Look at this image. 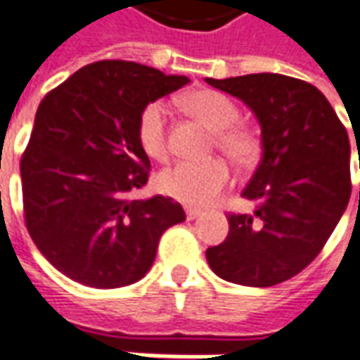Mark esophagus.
Listing matches in <instances>:
<instances>
[{"instance_id":"obj_1","label":"esophagus","mask_w":360,"mask_h":360,"mask_svg":"<svg viewBox=\"0 0 360 360\" xmlns=\"http://www.w3.org/2000/svg\"><path fill=\"white\" fill-rule=\"evenodd\" d=\"M185 214H187V219H195V218H198L202 212L196 210V208H185Z\"/></svg>"}]
</instances>
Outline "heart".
<instances>
[{
    "label": "heart",
    "instance_id": "b5f03b06",
    "mask_svg": "<svg viewBox=\"0 0 360 360\" xmlns=\"http://www.w3.org/2000/svg\"><path fill=\"white\" fill-rule=\"evenodd\" d=\"M183 108L200 121L208 131L216 133L218 146L229 160L239 165H250L260 154V142L239 121V108L233 100L216 90H195L183 96ZM136 141L142 152L152 160H164L167 154L165 142V108L160 102L144 105L136 119ZM231 169L219 158L206 162H177L158 177V187L164 195L177 198L191 206H206L216 200L229 185Z\"/></svg>",
    "mask_w": 360,
    "mask_h": 360
}]
</instances>
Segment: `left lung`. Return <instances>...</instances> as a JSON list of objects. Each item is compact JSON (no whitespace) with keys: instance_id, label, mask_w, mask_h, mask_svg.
I'll return each instance as SVG.
<instances>
[{"instance_id":"1","label":"left lung","mask_w":360,"mask_h":360,"mask_svg":"<svg viewBox=\"0 0 360 360\" xmlns=\"http://www.w3.org/2000/svg\"><path fill=\"white\" fill-rule=\"evenodd\" d=\"M204 81L241 100L262 131L260 164L241 193L257 208L227 218L226 241L206 250V260L231 283L276 285L318 257L347 208V131L326 96L293 77L257 73Z\"/></svg>"}]
</instances>
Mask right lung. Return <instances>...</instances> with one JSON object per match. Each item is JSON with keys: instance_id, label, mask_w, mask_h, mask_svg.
I'll return each instance as SVG.
<instances>
[{"instance_id": "1", "label": "right lung", "mask_w": 360, "mask_h": 360, "mask_svg": "<svg viewBox=\"0 0 360 360\" xmlns=\"http://www.w3.org/2000/svg\"><path fill=\"white\" fill-rule=\"evenodd\" d=\"M188 82L134 61L82 67L46 94L20 160L28 233L53 268L115 289L146 276L167 227L185 221L169 196L133 200L150 160L136 141L144 105Z\"/></svg>"}]
</instances>
